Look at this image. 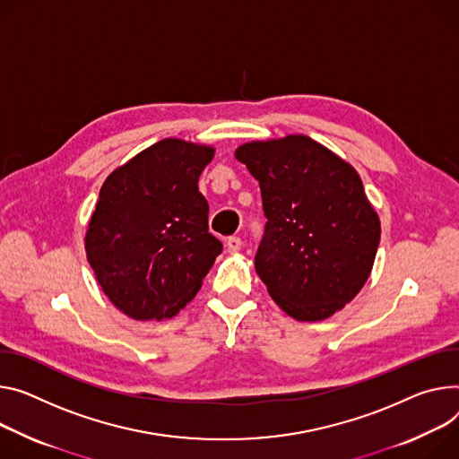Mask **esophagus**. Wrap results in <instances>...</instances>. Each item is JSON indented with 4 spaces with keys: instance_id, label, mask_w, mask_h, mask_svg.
Here are the masks:
<instances>
[{
    "instance_id": "34e87169",
    "label": "esophagus",
    "mask_w": 459,
    "mask_h": 459,
    "mask_svg": "<svg viewBox=\"0 0 459 459\" xmlns=\"http://www.w3.org/2000/svg\"><path fill=\"white\" fill-rule=\"evenodd\" d=\"M225 245H227V251L229 253H238L239 248H241V245H243V241H241L239 236H230V238H227Z\"/></svg>"
}]
</instances>
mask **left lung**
I'll use <instances>...</instances> for the list:
<instances>
[{"mask_svg": "<svg viewBox=\"0 0 459 459\" xmlns=\"http://www.w3.org/2000/svg\"><path fill=\"white\" fill-rule=\"evenodd\" d=\"M260 183L267 218L255 256L273 300L297 320L316 322L362 289L381 223L346 160L306 135L236 150Z\"/></svg>", "mask_w": 459, "mask_h": 459, "instance_id": "left-lung-1", "label": "left lung"}]
</instances>
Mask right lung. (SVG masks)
<instances>
[{"mask_svg":"<svg viewBox=\"0 0 459 459\" xmlns=\"http://www.w3.org/2000/svg\"><path fill=\"white\" fill-rule=\"evenodd\" d=\"M212 155L214 148L164 139L100 188L86 234L88 260L108 299L135 320L178 315L223 251L197 190Z\"/></svg>","mask_w":459,"mask_h":459,"instance_id":"1","label":"right lung"}]
</instances>
